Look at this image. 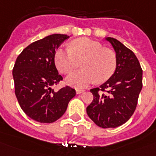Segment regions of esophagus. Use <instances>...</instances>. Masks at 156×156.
<instances>
[{
	"label": "esophagus",
	"mask_w": 156,
	"mask_h": 156,
	"mask_svg": "<svg viewBox=\"0 0 156 156\" xmlns=\"http://www.w3.org/2000/svg\"><path fill=\"white\" fill-rule=\"evenodd\" d=\"M76 94H80V93H82L84 91V90H80V89H76Z\"/></svg>",
	"instance_id": "esophagus-1"
}]
</instances>
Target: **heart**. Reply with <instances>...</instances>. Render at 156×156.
Returning a JSON list of instances; mask_svg holds the SVG:
<instances>
[{"mask_svg":"<svg viewBox=\"0 0 156 156\" xmlns=\"http://www.w3.org/2000/svg\"><path fill=\"white\" fill-rule=\"evenodd\" d=\"M55 64L59 71L70 73L80 66L82 69L70 73L67 83L77 88L90 83H103L110 79L116 70V54L112 50L105 48L100 42L88 38L75 40L69 48H59L55 53Z\"/></svg>","mask_w":156,"mask_h":156,"instance_id":"1","label":"heart"}]
</instances>
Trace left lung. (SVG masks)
Listing matches in <instances>:
<instances>
[{
	"label": "left lung",
	"instance_id": "obj_1",
	"mask_svg": "<svg viewBox=\"0 0 156 156\" xmlns=\"http://www.w3.org/2000/svg\"><path fill=\"white\" fill-rule=\"evenodd\" d=\"M106 40L116 53V70L107 81L90 89L94 98L86 112L96 126L115 128L126 123L136 111L142 89V69L131 50L116 39Z\"/></svg>",
	"mask_w": 156,
	"mask_h": 156
}]
</instances>
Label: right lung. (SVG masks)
Here are the masks:
<instances>
[{
  "mask_svg": "<svg viewBox=\"0 0 156 156\" xmlns=\"http://www.w3.org/2000/svg\"><path fill=\"white\" fill-rule=\"evenodd\" d=\"M69 38L54 34L33 42L24 49L13 67L15 94L22 111L32 120L52 123L66 112L76 95L69 86L57 92L51 87L63 80L55 65V50Z\"/></svg>",
  "mask_w": 156,
  "mask_h": 156,
  "instance_id": "obj_1",
  "label": "right lung"
}]
</instances>
